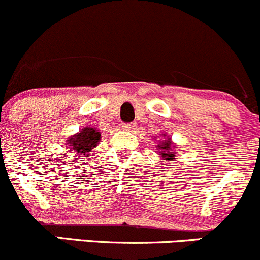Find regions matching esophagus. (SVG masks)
<instances>
[{
    "label": "esophagus",
    "instance_id": "1",
    "mask_svg": "<svg viewBox=\"0 0 260 260\" xmlns=\"http://www.w3.org/2000/svg\"><path fill=\"white\" fill-rule=\"evenodd\" d=\"M122 127L124 128V129H135L136 123H127V124H123Z\"/></svg>",
    "mask_w": 260,
    "mask_h": 260
}]
</instances>
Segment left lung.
<instances>
[{"label":"left lung","mask_w":260,"mask_h":260,"mask_svg":"<svg viewBox=\"0 0 260 260\" xmlns=\"http://www.w3.org/2000/svg\"><path fill=\"white\" fill-rule=\"evenodd\" d=\"M166 137V133L163 135ZM173 148H176L174 143H172L171 139L167 137V141H160L158 144V152L163 157L165 162H172V160L176 159V153L173 152Z\"/></svg>","instance_id":"left-lung-1"}]
</instances>
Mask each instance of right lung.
Listing matches in <instances>:
<instances>
[{
	"label": "right lung",
	"instance_id": "right-lung-1",
	"mask_svg": "<svg viewBox=\"0 0 260 260\" xmlns=\"http://www.w3.org/2000/svg\"><path fill=\"white\" fill-rule=\"evenodd\" d=\"M101 141V132H98L95 128L87 127L80 131L77 135L71 136L67 139V151L76 154H86L91 152L94 147L98 146Z\"/></svg>",
	"mask_w": 260,
	"mask_h": 260
}]
</instances>
